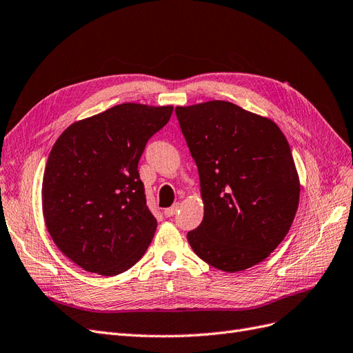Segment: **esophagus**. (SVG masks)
<instances>
[{
  "instance_id": "esophagus-1",
  "label": "esophagus",
  "mask_w": 353,
  "mask_h": 353,
  "mask_svg": "<svg viewBox=\"0 0 353 353\" xmlns=\"http://www.w3.org/2000/svg\"><path fill=\"white\" fill-rule=\"evenodd\" d=\"M179 208H180V203H174L173 207L164 210V215L165 217H173V215H176V212L179 211Z\"/></svg>"
}]
</instances>
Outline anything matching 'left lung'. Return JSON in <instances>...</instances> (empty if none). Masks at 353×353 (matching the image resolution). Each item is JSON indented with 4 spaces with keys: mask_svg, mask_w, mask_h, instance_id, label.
<instances>
[{
    "mask_svg": "<svg viewBox=\"0 0 353 353\" xmlns=\"http://www.w3.org/2000/svg\"><path fill=\"white\" fill-rule=\"evenodd\" d=\"M196 163L203 220L188 241L207 264L236 272L264 261L286 237L299 177L277 124L227 101L176 107Z\"/></svg>",
    "mask_w": 353,
    "mask_h": 353,
    "instance_id": "obj_1",
    "label": "left lung"
}]
</instances>
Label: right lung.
<instances>
[{
	"label": "right lung",
	"mask_w": 353,
	"mask_h": 353,
	"mask_svg": "<svg viewBox=\"0 0 353 353\" xmlns=\"http://www.w3.org/2000/svg\"><path fill=\"white\" fill-rule=\"evenodd\" d=\"M173 107L126 102L73 123L54 143L42 211L54 243L74 264L117 276L143 256L157 230L138 163Z\"/></svg>",
	"instance_id": "obj_1"
}]
</instances>
